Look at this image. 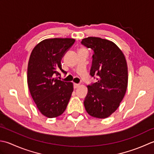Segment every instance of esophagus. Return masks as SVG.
<instances>
[{
  "mask_svg": "<svg viewBox=\"0 0 154 154\" xmlns=\"http://www.w3.org/2000/svg\"><path fill=\"white\" fill-rule=\"evenodd\" d=\"M80 84H76V83H74V88H78V87H80Z\"/></svg>",
  "mask_w": 154,
  "mask_h": 154,
  "instance_id": "obj_1",
  "label": "esophagus"
}]
</instances>
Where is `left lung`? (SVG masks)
Instances as JSON below:
<instances>
[{
    "label": "left lung",
    "instance_id": "obj_1",
    "mask_svg": "<svg viewBox=\"0 0 154 154\" xmlns=\"http://www.w3.org/2000/svg\"><path fill=\"white\" fill-rule=\"evenodd\" d=\"M81 43L94 51L90 74L98 80L87 86L84 107L91 116L106 118L118 109L126 92V60L118 46L108 40L88 37Z\"/></svg>",
    "mask_w": 154,
    "mask_h": 154
}]
</instances>
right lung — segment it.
Returning a JSON list of instances; mask_svg holds the SVG:
<instances>
[{
    "instance_id": "1",
    "label": "right lung",
    "mask_w": 154,
    "mask_h": 154,
    "mask_svg": "<svg viewBox=\"0 0 154 154\" xmlns=\"http://www.w3.org/2000/svg\"><path fill=\"white\" fill-rule=\"evenodd\" d=\"M73 38L46 39L34 47L29 58L27 82L30 94L41 114L50 118L58 117L66 109L72 82L58 79L62 70L61 60L71 46Z\"/></svg>"
}]
</instances>
